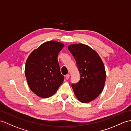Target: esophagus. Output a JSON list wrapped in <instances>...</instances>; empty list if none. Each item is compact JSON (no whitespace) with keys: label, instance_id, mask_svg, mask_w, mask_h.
<instances>
[{"label":"esophagus","instance_id":"obj_1","mask_svg":"<svg viewBox=\"0 0 131 131\" xmlns=\"http://www.w3.org/2000/svg\"><path fill=\"white\" fill-rule=\"evenodd\" d=\"M69 77H70V75H69V74H67V75H66V79H68L69 78Z\"/></svg>","mask_w":131,"mask_h":131}]
</instances>
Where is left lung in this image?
Wrapping results in <instances>:
<instances>
[{
    "mask_svg": "<svg viewBox=\"0 0 131 131\" xmlns=\"http://www.w3.org/2000/svg\"><path fill=\"white\" fill-rule=\"evenodd\" d=\"M81 73L80 81L72 87L82 103H90L102 93L106 78L103 61L96 51L82 43L68 46Z\"/></svg>",
    "mask_w": 131,
    "mask_h": 131,
    "instance_id": "8db88e82",
    "label": "left lung"
}]
</instances>
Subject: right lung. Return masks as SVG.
Segmentation results:
<instances>
[{"label": "right lung", "mask_w": 131, "mask_h": 131, "mask_svg": "<svg viewBox=\"0 0 131 131\" xmlns=\"http://www.w3.org/2000/svg\"><path fill=\"white\" fill-rule=\"evenodd\" d=\"M64 47L59 41H47L28 57L25 77L31 91L38 97H51L63 83L64 77L60 73L57 57Z\"/></svg>", "instance_id": "1"}]
</instances>
